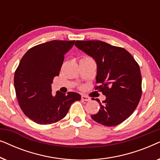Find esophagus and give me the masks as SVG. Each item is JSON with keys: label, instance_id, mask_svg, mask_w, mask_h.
Returning a JSON list of instances; mask_svg holds the SVG:
<instances>
[{"label": "esophagus", "instance_id": "obj_1", "mask_svg": "<svg viewBox=\"0 0 160 160\" xmlns=\"http://www.w3.org/2000/svg\"><path fill=\"white\" fill-rule=\"evenodd\" d=\"M82 100L83 101H89V100H90V98H89L88 96L83 95H82Z\"/></svg>", "mask_w": 160, "mask_h": 160}]
</instances>
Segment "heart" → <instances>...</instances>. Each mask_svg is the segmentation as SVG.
I'll list each match as a JSON object with an SVG mask.
<instances>
[{
	"label": "heart",
	"instance_id": "heart-1",
	"mask_svg": "<svg viewBox=\"0 0 160 160\" xmlns=\"http://www.w3.org/2000/svg\"><path fill=\"white\" fill-rule=\"evenodd\" d=\"M88 58V57H85V58Z\"/></svg>",
	"mask_w": 160,
	"mask_h": 160
}]
</instances>
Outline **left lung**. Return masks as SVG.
Wrapping results in <instances>:
<instances>
[{
	"instance_id": "obj_1",
	"label": "left lung",
	"mask_w": 160,
	"mask_h": 160,
	"mask_svg": "<svg viewBox=\"0 0 160 160\" xmlns=\"http://www.w3.org/2000/svg\"><path fill=\"white\" fill-rule=\"evenodd\" d=\"M75 46L97 63L95 87L106 96L100 108L92 115L104 126L121 124L132 115L141 98V74L139 65L124 48L101 41H76Z\"/></svg>"
}]
</instances>
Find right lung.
Returning <instances> with one entry per match:
<instances>
[{
  "mask_svg": "<svg viewBox=\"0 0 160 160\" xmlns=\"http://www.w3.org/2000/svg\"><path fill=\"white\" fill-rule=\"evenodd\" d=\"M75 41H51L32 47L21 59L14 84L19 105L27 117L39 124H50L66 116L79 94H52V83L59 76L64 55Z\"/></svg>",
  "mask_w": 160,
  "mask_h": 160,
  "instance_id": "add662e5",
  "label": "right lung"
}]
</instances>
